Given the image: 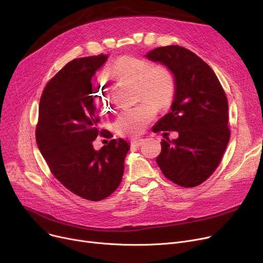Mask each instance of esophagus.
<instances>
[{"mask_svg": "<svg viewBox=\"0 0 263 263\" xmlns=\"http://www.w3.org/2000/svg\"><path fill=\"white\" fill-rule=\"evenodd\" d=\"M143 143H144L143 140H135V141H132V142H131V147H132V148H139V147H141V146L143 145Z\"/></svg>", "mask_w": 263, "mask_h": 263, "instance_id": "esophagus-1", "label": "esophagus"}]
</instances>
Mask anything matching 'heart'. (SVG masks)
<instances>
[{
  "mask_svg": "<svg viewBox=\"0 0 263 263\" xmlns=\"http://www.w3.org/2000/svg\"><path fill=\"white\" fill-rule=\"evenodd\" d=\"M110 72L137 85L136 99L143 101L134 107L124 109L115 121L119 133L136 134L142 132L153 120L159 108L167 107L176 92L175 76L170 68L155 66L151 62L132 57L118 59L110 67ZM96 100L100 106L107 108L109 101L105 98L103 84L95 87Z\"/></svg>",
  "mask_w": 263,
  "mask_h": 263,
  "instance_id": "b5f03b06",
  "label": "heart"
}]
</instances>
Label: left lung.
<instances>
[{
  "label": "left lung",
  "mask_w": 263,
  "mask_h": 263,
  "mask_svg": "<svg viewBox=\"0 0 263 263\" xmlns=\"http://www.w3.org/2000/svg\"><path fill=\"white\" fill-rule=\"evenodd\" d=\"M145 57L170 68L176 80L172 110L153 131H177L179 136L161 142L157 163L174 183L197 186L216 170L230 139L226 93L211 67L185 48L161 47Z\"/></svg>",
  "instance_id": "1"
}]
</instances>
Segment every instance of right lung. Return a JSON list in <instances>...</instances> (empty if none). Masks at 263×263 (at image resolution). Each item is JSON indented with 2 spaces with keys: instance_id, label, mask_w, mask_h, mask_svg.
Instances as JSON below:
<instances>
[{
  "instance_id": "add662e5",
  "label": "right lung",
  "mask_w": 263,
  "mask_h": 263,
  "mask_svg": "<svg viewBox=\"0 0 263 263\" xmlns=\"http://www.w3.org/2000/svg\"><path fill=\"white\" fill-rule=\"evenodd\" d=\"M107 55L69 62L46 85L39 102L36 142L54 177L73 194L91 201L108 197L119 186L127 141L110 140L100 150L92 142L100 131L91 78ZM104 136V135H103Z\"/></svg>"
}]
</instances>
